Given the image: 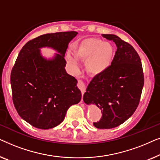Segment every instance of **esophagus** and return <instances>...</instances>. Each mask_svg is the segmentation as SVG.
Returning <instances> with one entry per match:
<instances>
[{"label":"esophagus","instance_id":"esophagus-1","mask_svg":"<svg viewBox=\"0 0 160 160\" xmlns=\"http://www.w3.org/2000/svg\"><path fill=\"white\" fill-rule=\"evenodd\" d=\"M78 87L80 89V90H81V92H82V95H84V92H85V90H86V85H85L84 83L83 82L82 80H78Z\"/></svg>","mask_w":160,"mask_h":160}]
</instances>
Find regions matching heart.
Instances as JSON below:
<instances>
[{"label": "heart", "instance_id": "b5f03b06", "mask_svg": "<svg viewBox=\"0 0 160 160\" xmlns=\"http://www.w3.org/2000/svg\"><path fill=\"white\" fill-rule=\"evenodd\" d=\"M73 57L68 54L66 60L73 70L77 68V60H86L85 69L89 75L98 76L108 70L112 63L113 54V46L100 38H88L76 45L73 51Z\"/></svg>", "mask_w": 160, "mask_h": 160}]
</instances>
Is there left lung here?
Segmentation results:
<instances>
[{
  "mask_svg": "<svg viewBox=\"0 0 160 160\" xmlns=\"http://www.w3.org/2000/svg\"><path fill=\"white\" fill-rule=\"evenodd\" d=\"M117 47L111 66L101 75L95 76L87 87L83 100L94 104L102 112L98 129L119 126L133 114L139 104L144 77L141 58L130 43L113 34H102Z\"/></svg>",
  "mask_w": 160,
  "mask_h": 160,
  "instance_id": "obj_1",
  "label": "left lung"
}]
</instances>
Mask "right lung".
Instances as JSON below:
<instances>
[{
    "mask_svg": "<svg viewBox=\"0 0 160 160\" xmlns=\"http://www.w3.org/2000/svg\"><path fill=\"white\" fill-rule=\"evenodd\" d=\"M77 32L47 33L25 43L11 73L12 98L22 119L38 129L53 128L64 120L69 107L82 99L77 80L65 71V54ZM51 48L52 58L40 49Z\"/></svg>",
    "mask_w": 160,
    "mask_h": 160,
    "instance_id": "add662e5",
    "label": "right lung"
}]
</instances>
